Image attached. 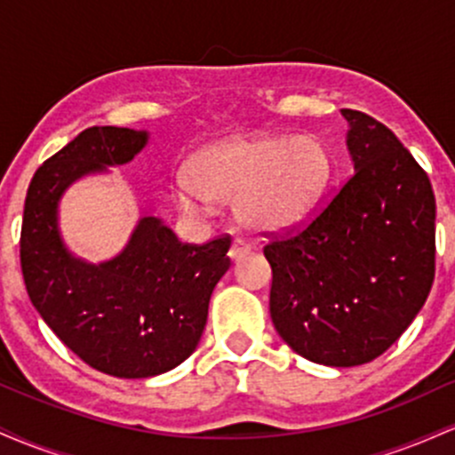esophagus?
I'll list each match as a JSON object with an SVG mask.
<instances>
[{
    "label": "esophagus",
    "instance_id": "34e87169",
    "mask_svg": "<svg viewBox=\"0 0 455 455\" xmlns=\"http://www.w3.org/2000/svg\"><path fill=\"white\" fill-rule=\"evenodd\" d=\"M250 252V245L243 242V239H235L233 242V245H231V250H228V257H231L233 260H237V259H242V257H245V254Z\"/></svg>",
    "mask_w": 455,
    "mask_h": 455
}]
</instances>
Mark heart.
Listing matches in <instances>:
<instances>
[{
	"instance_id": "1",
	"label": "heart",
	"mask_w": 455,
	"mask_h": 455,
	"mask_svg": "<svg viewBox=\"0 0 455 455\" xmlns=\"http://www.w3.org/2000/svg\"><path fill=\"white\" fill-rule=\"evenodd\" d=\"M175 195L186 212L207 213L212 201H231L233 220L254 235L289 231L325 196L333 175L331 149L316 134L259 132L201 149Z\"/></svg>"
}]
</instances>
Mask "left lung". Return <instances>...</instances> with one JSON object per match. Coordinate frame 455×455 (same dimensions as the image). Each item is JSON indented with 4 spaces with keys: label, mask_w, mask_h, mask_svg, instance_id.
<instances>
[{
    "label": "left lung",
    "mask_w": 455,
    "mask_h": 455,
    "mask_svg": "<svg viewBox=\"0 0 455 455\" xmlns=\"http://www.w3.org/2000/svg\"><path fill=\"white\" fill-rule=\"evenodd\" d=\"M355 173L299 231L263 248L275 331L301 357L351 368L383 355L435 280L436 201L426 171L387 126L353 108Z\"/></svg>",
    "instance_id": "left-lung-1"
}]
</instances>
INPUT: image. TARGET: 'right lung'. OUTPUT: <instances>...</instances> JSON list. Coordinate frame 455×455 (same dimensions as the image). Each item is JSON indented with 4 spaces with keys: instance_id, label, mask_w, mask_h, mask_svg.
<instances>
[{
    "instance_id": "add662e5",
    "label": "right lung",
    "mask_w": 455,
    "mask_h": 455,
    "mask_svg": "<svg viewBox=\"0 0 455 455\" xmlns=\"http://www.w3.org/2000/svg\"><path fill=\"white\" fill-rule=\"evenodd\" d=\"M145 130L93 126L36 171L25 198L20 269L44 323L87 365L119 379H149L186 362L203 336L231 239L181 243L143 213L117 257L87 263L68 250L60 201L85 175L122 166L148 145Z\"/></svg>"
}]
</instances>
